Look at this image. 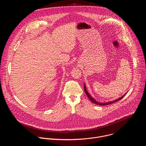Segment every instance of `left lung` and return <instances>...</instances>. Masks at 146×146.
Returning a JSON list of instances; mask_svg holds the SVG:
<instances>
[{
  "label": "left lung",
  "mask_w": 146,
  "mask_h": 146,
  "mask_svg": "<svg viewBox=\"0 0 146 146\" xmlns=\"http://www.w3.org/2000/svg\"><path fill=\"white\" fill-rule=\"evenodd\" d=\"M84 91H85V92H86V94H87V96H88V98L90 99V100L92 102V103H95V104H96V105H100V106H106V105H111V103H115V102H117V101H118V100H120L125 95V94H127V93H125V95H123V96H122L121 97H120L119 98H118V99H116V100H113V101H110V102H104V103H102V102H98L97 100H96L93 97H92L91 96V95L88 93V92L87 91V89H86V85H85V84H84Z\"/></svg>",
  "instance_id": "1"
}]
</instances>
